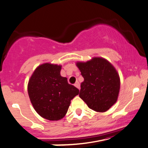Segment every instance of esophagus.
Segmentation results:
<instances>
[{
	"label": "esophagus",
	"instance_id": "1",
	"mask_svg": "<svg viewBox=\"0 0 148 148\" xmlns=\"http://www.w3.org/2000/svg\"><path fill=\"white\" fill-rule=\"evenodd\" d=\"M74 86H75L76 88H77L78 89H79V90H80V89H81V85H80V83L78 81L76 82L75 84H74Z\"/></svg>",
	"mask_w": 148,
	"mask_h": 148
}]
</instances>
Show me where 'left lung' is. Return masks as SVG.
I'll return each mask as SVG.
<instances>
[{"instance_id":"left-lung-1","label":"left lung","mask_w":148,"mask_h":148,"mask_svg":"<svg viewBox=\"0 0 148 148\" xmlns=\"http://www.w3.org/2000/svg\"><path fill=\"white\" fill-rule=\"evenodd\" d=\"M84 81L79 97L90 109L104 112L116 102L120 90V78L114 67L106 59L94 57L83 63L77 62Z\"/></svg>"}]
</instances>
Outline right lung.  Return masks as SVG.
Wrapping results in <instances>:
<instances>
[{
  "label": "right lung",
  "instance_id": "right-lung-1",
  "mask_svg": "<svg viewBox=\"0 0 148 148\" xmlns=\"http://www.w3.org/2000/svg\"><path fill=\"white\" fill-rule=\"evenodd\" d=\"M61 66L51 63L39 65L27 85L29 97L37 113L49 121H58L66 114L71 100L79 93L60 76Z\"/></svg>",
  "mask_w": 148,
  "mask_h": 148
}]
</instances>
